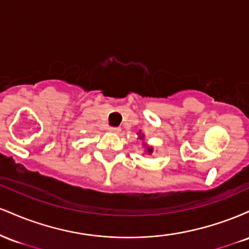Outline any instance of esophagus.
<instances>
[{"instance_id":"34e87169","label":"esophagus","mask_w":249,"mask_h":249,"mask_svg":"<svg viewBox=\"0 0 249 249\" xmlns=\"http://www.w3.org/2000/svg\"><path fill=\"white\" fill-rule=\"evenodd\" d=\"M108 131L112 133H119L121 132V127H110L108 128Z\"/></svg>"}]
</instances>
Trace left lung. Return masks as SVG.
Returning a JSON list of instances; mask_svg holds the SVG:
<instances>
[{"instance_id":"1","label":"left lung","mask_w":249,"mask_h":249,"mask_svg":"<svg viewBox=\"0 0 249 249\" xmlns=\"http://www.w3.org/2000/svg\"><path fill=\"white\" fill-rule=\"evenodd\" d=\"M137 134H138V139H141V141H144V139H145L144 133H142L141 131H139V132H137ZM142 145H144L145 153H147L148 156H151V154L153 153V147H152V146H150V145H147L146 142H142Z\"/></svg>"}]
</instances>
